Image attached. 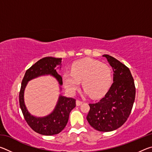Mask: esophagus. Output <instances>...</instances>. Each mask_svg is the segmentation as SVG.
<instances>
[{
    "instance_id": "34e87169",
    "label": "esophagus",
    "mask_w": 152,
    "mask_h": 152,
    "mask_svg": "<svg viewBox=\"0 0 152 152\" xmlns=\"http://www.w3.org/2000/svg\"><path fill=\"white\" fill-rule=\"evenodd\" d=\"M82 104V101H80V100H76V105L77 106H80V105Z\"/></svg>"
}]
</instances>
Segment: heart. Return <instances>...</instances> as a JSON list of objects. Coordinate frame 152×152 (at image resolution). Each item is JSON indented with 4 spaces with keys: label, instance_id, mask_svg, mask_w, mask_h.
I'll use <instances>...</instances> for the list:
<instances>
[{
    "label": "heart",
    "instance_id": "1",
    "mask_svg": "<svg viewBox=\"0 0 152 152\" xmlns=\"http://www.w3.org/2000/svg\"><path fill=\"white\" fill-rule=\"evenodd\" d=\"M66 88L73 93L82 82L85 93L92 98H99L106 93L112 82V70L110 67L92 59H82L74 62L71 72L63 74Z\"/></svg>",
    "mask_w": 152,
    "mask_h": 152
}]
</instances>
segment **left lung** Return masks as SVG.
Listing matches in <instances>:
<instances>
[{
  "mask_svg": "<svg viewBox=\"0 0 152 152\" xmlns=\"http://www.w3.org/2000/svg\"><path fill=\"white\" fill-rule=\"evenodd\" d=\"M113 70V83L105 96L89 104L86 119L92 127L102 132H112L122 126L132 112L135 86L127 66L109 55H103Z\"/></svg>",
  "mask_w": 152,
  "mask_h": 152,
  "instance_id": "1",
  "label": "left lung"
}]
</instances>
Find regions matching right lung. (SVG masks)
<instances>
[{
  "mask_svg": "<svg viewBox=\"0 0 152 152\" xmlns=\"http://www.w3.org/2000/svg\"><path fill=\"white\" fill-rule=\"evenodd\" d=\"M61 58L45 57L37 61L26 71L21 82L19 92V104L27 124L36 133L43 135L58 134L66 127L72 110L76 107V100L60 95L53 111L48 116L36 117L28 112L24 102V91L27 82L43 75L53 76L62 85V78L59 75L56 67L61 65ZM61 68V67H60Z\"/></svg>",
  "mask_w": 152,
  "mask_h": 152,
  "instance_id": "add662e5",
  "label": "right lung"
}]
</instances>
